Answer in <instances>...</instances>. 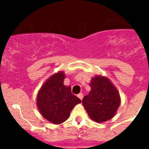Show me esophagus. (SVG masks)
Masks as SVG:
<instances>
[{
	"instance_id": "34e87169",
	"label": "esophagus",
	"mask_w": 149,
	"mask_h": 149,
	"mask_svg": "<svg viewBox=\"0 0 149 149\" xmlns=\"http://www.w3.org/2000/svg\"><path fill=\"white\" fill-rule=\"evenodd\" d=\"M77 97L81 100H82L83 98H84V95H83V93H80V94L77 95Z\"/></svg>"
}]
</instances>
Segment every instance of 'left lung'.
I'll return each mask as SVG.
<instances>
[{
    "instance_id": "obj_1",
    "label": "left lung",
    "mask_w": 149,
    "mask_h": 149,
    "mask_svg": "<svg viewBox=\"0 0 149 149\" xmlns=\"http://www.w3.org/2000/svg\"><path fill=\"white\" fill-rule=\"evenodd\" d=\"M89 86L90 92L82 100L88 115L98 123L110 120L120 105L119 92L107 77L101 75L92 78Z\"/></svg>"
}]
</instances>
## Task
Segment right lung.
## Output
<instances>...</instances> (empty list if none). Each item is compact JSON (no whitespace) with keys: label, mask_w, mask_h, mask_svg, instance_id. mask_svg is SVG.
Here are the masks:
<instances>
[{"label":"right lung","mask_w":149,"mask_h":149,"mask_svg":"<svg viewBox=\"0 0 149 149\" xmlns=\"http://www.w3.org/2000/svg\"><path fill=\"white\" fill-rule=\"evenodd\" d=\"M63 72L51 75L39 89L36 105L41 115L55 125L63 123L70 116L73 107L81 101L73 95L71 86L63 84Z\"/></svg>","instance_id":"1"}]
</instances>
